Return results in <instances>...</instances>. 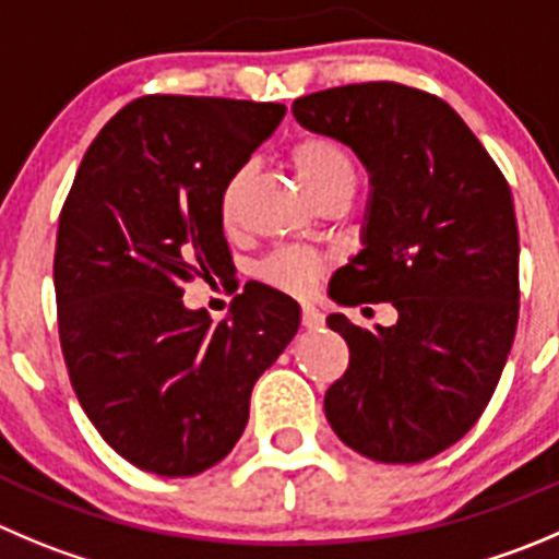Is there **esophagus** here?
<instances>
[{"instance_id":"1","label":"esophagus","mask_w":559,"mask_h":559,"mask_svg":"<svg viewBox=\"0 0 559 559\" xmlns=\"http://www.w3.org/2000/svg\"><path fill=\"white\" fill-rule=\"evenodd\" d=\"M323 323L326 321H323V316L316 310V307H310V305L301 307V326L310 329V332H316V329H323Z\"/></svg>"}]
</instances>
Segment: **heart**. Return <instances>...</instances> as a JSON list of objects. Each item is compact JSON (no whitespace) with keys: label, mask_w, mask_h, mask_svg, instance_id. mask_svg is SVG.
<instances>
[{"label":"heart","mask_w":559,"mask_h":559,"mask_svg":"<svg viewBox=\"0 0 559 559\" xmlns=\"http://www.w3.org/2000/svg\"><path fill=\"white\" fill-rule=\"evenodd\" d=\"M288 167L294 169L296 180L307 191L312 203L321 205L332 197H354L359 186V164L350 147L329 134H305L288 147ZM249 169L238 167L225 180L219 191V219L227 233L238 230L241 225L243 194H247ZM323 263L318 254L299 252V249H285V252L271 254L260 265V280L285 294L305 296L321 276Z\"/></svg>","instance_id":"1"}]
</instances>
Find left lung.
Listing matches in <instances>:
<instances>
[{"label": "left lung", "instance_id": "left-lung-1", "mask_svg": "<svg viewBox=\"0 0 559 559\" xmlns=\"http://www.w3.org/2000/svg\"><path fill=\"white\" fill-rule=\"evenodd\" d=\"M316 134L337 136L370 173L365 249L332 276L340 305L392 301L395 326H356L345 373L323 397L334 433L381 464H419L480 419L519 323L513 194L459 111L397 82L294 100Z\"/></svg>", "mask_w": 559, "mask_h": 559}]
</instances>
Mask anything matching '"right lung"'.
Instances as JSON below:
<instances>
[{
  "mask_svg": "<svg viewBox=\"0 0 559 559\" xmlns=\"http://www.w3.org/2000/svg\"><path fill=\"white\" fill-rule=\"evenodd\" d=\"M283 104L145 95L84 153L57 230L60 345L90 423L129 464L191 477L241 439L254 381L299 332V305L243 285L230 318L186 310L183 283L225 276L219 191Z\"/></svg>",
  "mask_w": 559,
  "mask_h": 559,
  "instance_id": "obj_1",
  "label": "right lung"
}]
</instances>
